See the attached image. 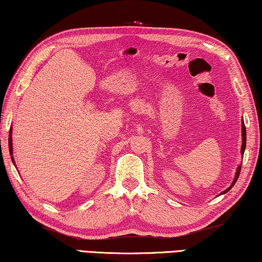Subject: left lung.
<instances>
[{
    "mask_svg": "<svg viewBox=\"0 0 262 262\" xmlns=\"http://www.w3.org/2000/svg\"><path fill=\"white\" fill-rule=\"evenodd\" d=\"M242 137H243V145H242V154H244V150H245V146H246V128H245V125H244V122H243V124H242ZM241 169H242V166H239L238 167V169H237V172H236V177H235V180H233V182H232V184H231V186L229 187L228 190H226L224 192H222V193H226V192H228L229 190L231 189V187L235 185V183L237 182V180H238V176H239V173H241Z\"/></svg>",
    "mask_w": 262,
    "mask_h": 262,
    "instance_id": "1",
    "label": "left lung"
}]
</instances>
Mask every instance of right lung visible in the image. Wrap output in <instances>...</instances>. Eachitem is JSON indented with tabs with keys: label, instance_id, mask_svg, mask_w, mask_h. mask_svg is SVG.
<instances>
[{
	"label": "right lung",
	"instance_id": "1",
	"mask_svg": "<svg viewBox=\"0 0 262 262\" xmlns=\"http://www.w3.org/2000/svg\"><path fill=\"white\" fill-rule=\"evenodd\" d=\"M9 150H10V154H12V141H11V131L9 132ZM11 160L13 161V158L11 157Z\"/></svg>",
	"mask_w": 262,
	"mask_h": 262
}]
</instances>
